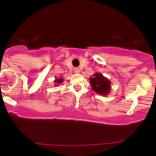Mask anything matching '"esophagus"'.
Instances as JSON below:
<instances>
[{
  "label": "esophagus",
  "mask_w": 156,
  "mask_h": 156,
  "mask_svg": "<svg viewBox=\"0 0 156 156\" xmlns=\"http://www.w3.org/2000/svg\"><path fill=\"white\" fill-rule=\"evenodd\" d=\"M80 69H79V68H75L74 69V72L76 73V74L80 73Z\"/></svg>",
  "instance_id": "esophagus-1"
}]
</instances>
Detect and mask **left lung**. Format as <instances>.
<instances>
[{"mask_svg": "<svg viewBox=\"0 0 156 156\" xmlns=\"http://www.w3.org/2000/svg\"><path fill=\"white\" fill-rule=\"evenodd\" d=\"M93 76V78H90L92 89L99 95H107L110 93L111 82L100 73H95Z\"/></svg>", "mask_w": 156, "mask_h": 156, "instance_id": "8db88e82", "label": "left lung"}]
</instances>
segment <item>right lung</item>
<instances>
[{
  "label": "right lung",
  "instance_id": "right-lung-1",
  "mask_svg": "<svg viewBox=\"0 0 156 156\" xmlns=\"http://www.w3.org/2000/svg\"><path fill=\"white\" fill-rule=\"evenodd\" d=\"M55 86H58V84H61V82H63V79L62 78H59V79H55Z\"/></svg>",
  "mask_w": 156,
  "mask_h": 156
}]
</instances>
